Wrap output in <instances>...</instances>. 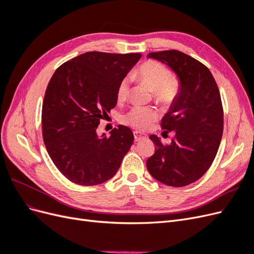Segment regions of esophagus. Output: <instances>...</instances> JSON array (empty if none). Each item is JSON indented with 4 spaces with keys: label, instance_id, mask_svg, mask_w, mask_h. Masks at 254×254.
Returning <instances> with one entry per match:
<instances>
[{
    "label": "esophagus",
    "instance_id": "esophagus-1",
    "mask_svg": "<svg viewBox=\"0 0 254 254\" xmlns=\"http://www.w3.org/2000/svg\"><path fill=\"white\" fill-rule=\"evenodd\" d=\"M133 134H134V140L135 141H141V140H144V139H146V137H147L145 134H143L141 132H137V131H134Z\"/></svg>",
    "mask_w": 254,
    "mask_h": 254
}]
</instances>
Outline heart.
I'll list each match as a JSON object with an SVG mask.
<instances>
[{
  "mask_svg": "<svg viewBox=\"0 0 254 254\" xmlns=\"http://www.w3.org/2000/svg\"><path fill=\"white\" fill-rule=\"evenodd\" d=\"M134 76L145 82L152 90L153 98L160 105L170 106L179 95V81L171 77L170 70L159 61H146L134 72ZM129 90L130 79L125 77L122 79L118 87V101H125L129 95ZM158 115L159 113L157 109L153 107L135 105L122 115L121 121L123 124L140 130V131H144L152 126L153 123L157 121Z\"/></svg>",
  "mask_w": 254,
  "mask_h": 254,
  "instance_id": "heart-1",
  "label": "heart"
}]
</instances>
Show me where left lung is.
Masks as SVG:
<instances>
[{"label": "left lung", "instance_id": "1", "mask_svg": "<svg viewBox=\"0 0 254 254\" xmlns=\"http://www.w3.org/2000/svg\"><path fill=\"white\" fill-rule=\"evenodd\" d=\"M148 58L166 64L178 75L180 93L161 122L170 144L155 134V153L146 166L156 180L181 188L200 179L216 157L224 130V109L212 73L204 64L176 50L149 53Z\"/></svg>", "mask_w": 254, "mask_h": 254}]
</instances>
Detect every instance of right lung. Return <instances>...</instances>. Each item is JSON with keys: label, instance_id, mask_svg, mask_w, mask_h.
<instances>
[{"label": "right lung", "instance_id": "1", "mask_svg": "<svg viewBox=\"0 0 254 254\" xmlns=\"http://www.w3.org/2000/svg\"><path fill=\"white\" fill-rule=\"evenodd\" d=\"M141 54L88 52L61 64L42 104V136L49 155L66 179L96 186L117 174L133 143L130 128L119 125L109 136L96 129L118 102L122 79Z\"/></svg>", "mask_w": 254, "mask_h": 254}]
</instances>
